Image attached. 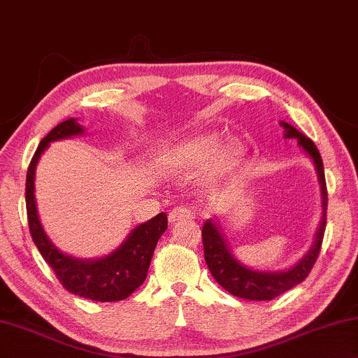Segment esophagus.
<instances>
[{"label":"esophagus","mask_w":358,"mask_h":358,"mask_svg":"<svg viewBox=\"0 0 358 358\" xmlns=\"http://www.w3.org/2000/svg\"><path fill=\"white\" fill-rule=\"evenodd\" d=\"M191 217H193V210H191L189 208H186V206H177V208H173L169 213V222L170 224L180 222V220L191 219Z\"/></svg>","instance_id":"obj_1"}]
</instances>
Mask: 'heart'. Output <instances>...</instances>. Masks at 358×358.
<instances>
[{
	"label": "heart",
	"instance_id": "1",
	"mask_svg": "<svg viewBox=\"0 0 358 358\" xmlns=\"http://www.w3.org/2000/svg\"><path fill=\"white\" fill-rule=\"evenodd\" d=\"M220 144L217 133H201L183 139L160 155V165L172 173H188L199 169L207 160L209 177H220L230 172L243 157V148L236 141Z\"/></svg>",
	"mask_w": 358,
	"mask_h": 358
}]
</instances>
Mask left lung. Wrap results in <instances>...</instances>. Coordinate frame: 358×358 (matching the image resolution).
<instances>
[{"label": "left lung", "instance_id": "8db88e82", "mask_svg": "<svg viewBox=\"0 0 358 358\" xmlns=\"http://www.w3.org/2000/svg\"><path fill=\"white\" fill-rule=\"evenodd\" d=\"M280 127L284 128V138L296 139V143L301 149L308 154V157L313 160L316 175H318L320 188H321V220L320 227L315 234V241L311 248L306 251V255L299 263L292 266L285 271H255L241 264L235 255L231 253L227 240L224 238V234L220 227L213 219H208L203 225V245H204V259L206 264L213 274V278L230 292L231 295L240 296L246 300H273L284 292L290 290L300 282L306 279L313 268L316 258H318L321 243H323L324 229H326V210H328V191H326L324 169L323 160H321L320 150L310 138L301 134L299 129L292 124L280 122Z\"/></svg>", "mask_w": 358, "mask_h": 358}]
</instances>
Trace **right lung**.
<instances>
[{
	"mask_svg": "<svg viewBox=\"0 0 358 358\" xmlns=\"http://www.w3.org/2000/svg\"><path fill=\"white\" fill-rule=\"evenodd\" d=\"M83 133L84 128L76 122V118H69L55 127L40 141L38 148L30 160L26 180L29 230L40 255L55 271L58 280L68 292L95 301L124 300L145 280L155 245L164 231L167 230V214L160 213L148 222L139 224L138 227L129 231L127 240L117 250L102 258L94 259H79L59 251L45 234L38 219L34 191L35 169H37L40 155L53 141L66 139Z\"/></svg>",
	"mask_w": 358,
	"mask_h": 358,
	"instance_id": "obj_1",
	"label": "right lung"
}]
</instances>
